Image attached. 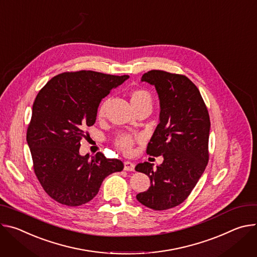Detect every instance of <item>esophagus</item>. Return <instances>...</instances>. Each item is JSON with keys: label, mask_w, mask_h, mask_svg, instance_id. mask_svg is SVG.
Segmentation results:
<instances>
[{"label": "esophagus", "mask_w": 257, "mask_h": 257, "mask_svg": "<svg viewBox=\"0 0 257 257\" xmlns=\"http://www.w3.org/2000/svg\"><path fill=\"white\" fill-rule=\"evenodd\" d=\"M124 170H126V172H134L135 164L131 161H124Z\"/></svg>", "instance_id": "34e87169"}]
</instances>
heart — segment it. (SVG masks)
I'll return each instance as SVG.
<instances>
[{"label": "heart", "mask_w": 257, "mask_h": 257, "mask_svg": "<svg viewBox=\"0 0 257 257\" xmlns=\"http://www.w3.org/2000/svg\"><path fill=\"white\" fill-rule=\"evenodd\" d=\"M130 99L131 103L134 106V108H138L142 105H144L146 103H151V97L149 93H147L144 90H134L130 94ZM106 107H107V101H102L97 109V118L101 119L105 116V112H106ZM136 144V139L134 136L130 134H121L115 139V145L118 149H120L123 153L130 154Z\"/></svg>", "instance_id": "heart-1"}]
</instances>
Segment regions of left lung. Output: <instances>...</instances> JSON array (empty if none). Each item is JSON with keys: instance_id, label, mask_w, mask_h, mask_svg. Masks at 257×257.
<instances>
[{"instance_id": "left-lung-1", "label": "left lung", "mask_w": 257, "mask_h": 257, "mask_svg": "<svg viewBox=\"0 0 257 257\" xmlns=\"http://www.w3.org/2000/svg\"><path fill=\"white\" fill-rule=\"evenodd\" d=\"M142 81L154 85L161 109L160 122L146 152L162 155L163 162L156 168L150 162L136 166L151 182L137 199L153 210H166L183 203L204 173L209 159L210 118L200 92L187 76L150 70Z\"/></svg>"}]
</instances>
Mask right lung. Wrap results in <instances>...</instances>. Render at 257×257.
I'll list each match as a JSON object with an SVG mask.
<instances>
[{"instance_id":"add662e5","label":"right lung","mask_w":257,"mask_h":257,"mask_svg":"<svg viewBox=\"0 0 257 257\" xmlns=\"http://www.w3.org/2000/svg\"><path fill=\"white\" fill-rule=\"evenodd\" d=\"M128 75L92 70L63 72L52 77L38 93L26 133L34 172L45 192L66 206L88 203L103 180L121 172L123 163L98 152L79 155L85 128L97 117L100 102Z\"/></svg>"}]
</instances>
